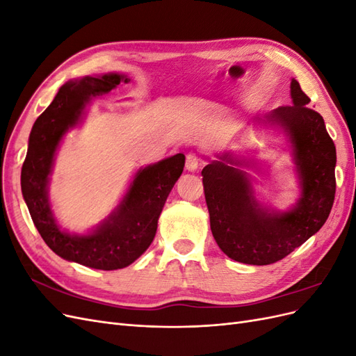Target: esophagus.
<instances>
[{
    "label": "esophagus",
    "mask_w": 356,
    "mask_h": 356,
    "mask_svg": "<svg viewBox=\"0 0 356 356\" xmlns=\"http://www.w3.org/2000/svg\"><path fill=\"white\" fill-rule=\"evenodd\" d=\"M199 157L195 154V153H190L187 154V159H186V169L190 170V172H195L199 169Z\"/></svg>",
    "instance_id": "1"
}]
</instances>
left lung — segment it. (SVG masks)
Returning <instances> with one entry per match:
<instances>
[{
	"label": "left lung",
	"instance_id": "1",
	"mask_svg": "<svg viewBox=\"0 0 356 356\" xmlns=\"http://www.w3.org/2000/svg\"><path fill=\"white\" fill-rule=\"evenodd\" d=\"M291 99L293 105L279 106L257 123L286 136L301 190L293 208L277 211L257 200L252 178L239 168L248 166V159L224 153L202 170L213 239L234 261L266 266L282 260L314 236L331 212L336 145L294 79Z\"/></svg>",
	"mask_w": 356,
	"mask_h": 356
}]
</instances>
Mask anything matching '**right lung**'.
I'll return each mask as SVG.
<instances>
[{"label": "right lung", "instance_id": "right-lung-1", "mask_svg": "<svg viewBox=\"0 0 356 356\" xmlns=\"http://www.w3.org/2000/svg\"><path fill=\"white\" fill-rule=\"evenodd\" d=\"M124 74L67 81L32 126L20 186L31 218L42 241L63 260L98 270L127 267L152 245L157 221L172 187L182 174L186 156L178 153L139 169L114 211L89 233L60 229L49 200V181L55 156L65 134L81 123L86 106L96 96L108 93Z\"/></svg>", "mask_w": 356, "mask_h": 356}]
</instances>
